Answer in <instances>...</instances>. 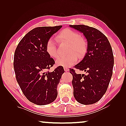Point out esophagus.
<instances>
[{
	"label": "esophagus",
	"mask_w": 126,
	"mask_h": 126,
	"mask_svg": "<svg viewBox=\"0 0 126 126\" xmlns=\"http://www.w3.org/2000/svg\"><path fill=\"white\" fill-rule=\"evenodd\" d=\"M63 69H64V70L65 72H67L69 70V69H68V68H67V67H64Z\"/></svg>",
	"instance_id": "34e87169"
}]
</instances>
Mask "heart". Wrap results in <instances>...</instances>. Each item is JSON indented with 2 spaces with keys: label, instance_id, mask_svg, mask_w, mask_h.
<instances>
[{
  "label": "heart",
  "instance_id": "1",
  "mask_svg": "<svg viewBox=\"0 0 126 126\" xmlns=\"http://www.w3.org/2000/svg\"><path fill=\"white\" fill-rule=\"evenodd\" d=\"M56 39L60 43H66L69 45L67 53L68 55L60 57L57 60V64L63 67H69L77 63L78 57H82L87 49L86 39L80 35L78 32L70 29L62 30L56 36ZM46 51L48 55L53 58L58 57L56 43L52 39H48L46 44Z\"/></svg>",
  "mask_w": 126,
  "mask_h": 126
}]
</instances>
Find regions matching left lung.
<instances>
[{"label": "left lung", "instance_id": "left-lung-1", "mask_svg": "<svg viewBox=\"0 0 126 126\" xmlns=\"http://www.w3.org/2000/svg\"><path fill=\"white\" fill-rule=\"evenodd\" d=\"M70 26L82 32L88 42L85 57L74 66L87 75L69 69L73 76L74 97L82 104H94L104 95L111 80L114 63L112 49L107 38L97 29L84 25Z\"/></svg>", "mask_w": 126, "mask_h": 126}]
</instances>
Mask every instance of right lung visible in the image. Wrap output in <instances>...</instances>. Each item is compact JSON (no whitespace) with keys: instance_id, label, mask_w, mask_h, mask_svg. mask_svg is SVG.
<instances>
[{"instance_id":"1","label":"right lung","mask_w":126,"mask_h":126,"mask_svg":"<svg viewBox=\"0 0 126 126\" xmlns=\"http://www.w3.org/2000/svg\"><path fill=\"white\" fill-rule=\"evenodd\" d=\"M62 26L38 27L26 34L15 49L14 68L17 82L26 97L42 106L55 100L57 87L64 73L59 66L49 72L55 61L46 51V44Z\"/></svg>"}]
</instances>
